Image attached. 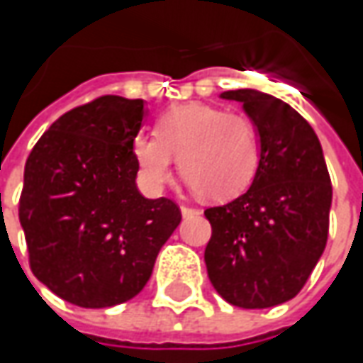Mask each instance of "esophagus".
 <instances>
[{"mask_svg":"<svg viewBox=\"0 0 363 363\" xmlns=\"http://www.w3.org/2000/svg\"><path fill=\"white\" fill-rule=\"evenodd\" d=\"M182 214L186 218L196 216V214H200V210L198 208H191V206H182Z\"/></svg>","mask_w":363,"mask_h":363,"instance_id":"esophagus-1","label":"esophagus"}]
</instances>
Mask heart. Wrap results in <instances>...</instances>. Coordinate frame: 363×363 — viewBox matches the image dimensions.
<instances>
[{
	"instance_id": "heart-1",
	"label": "heart",
	"mask_w": 363,
	"mask_h": 363,
	"mask_svg": "<svg viewBox=\"0 0 363 363\" xmlns=\"http://www.w3.org/2000/svg\"><path fill=\"white\" fill-rule=\"evenodd\" d=\"M133 157L149 188L161 189L174 174V157L189 188L206 200L242 194L260 165V133L255 121L220 106L188 103L165 111L155 135L133 139Z\"/></svg>"
}]
</instances>
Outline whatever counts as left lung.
<instances>
[{
    "instance_id": "1",
    "label": "left lung",
    "mask_w": 363,
    "mask_h": 363,
    "mask_svg": "<svg viewBox=\"0 0 363 363\" xmlns=\"http://www.w3.org/2000/svg\"><path fill=\"white\" fill-rule=\"evenodd\" d=\"M260 133L252 186L203 210L212 236L203 260L218 295L242 309L293 299L315 269L329 234L331 179L321 143L295 108L264 92L226 91Z\"/></svg>"
}]
</instances>
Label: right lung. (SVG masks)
Listing matches in <instances>:
<instances>
[{
  "mask_svg": "<svg viewBox=\"0 0 363 363\" xmlns=\"http://www.w3.org/2000/svg\"><path fill=\"white\" fill-rule=\"evenodd\" d=\"M143 115L141 99L99 96L54 121L26 161L18 214L30 269L78 307L133 299L182 220L174 200L135 186Z\"/></svg>",
  "mask_w": 363,
  "mask_h": 363,
  "instance_id": "obj_1",
  "label": "right lung"
}]
</instances>
